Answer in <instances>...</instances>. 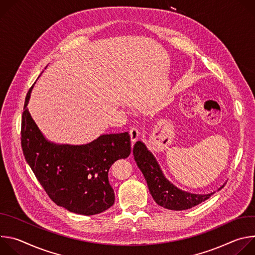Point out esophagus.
Wrapping results in <instances>:
<instances>
[{
    "label": "esophagus",
    "mask_w": 255,
    "mask_h": 255,
    "mask_svg": "<svg viewBox=\"0 0 255 255\" xmlns=\"http://www.w3.org/2000/svg\"><path fill=\"white\" fill-rule=\"evenodd\" d=\"M129 134H130V138L132 142H135L139 136V131L136 127H131L129 130Z\"/></svg>",
    "instance_id": "obj_1"
}]
</instances>
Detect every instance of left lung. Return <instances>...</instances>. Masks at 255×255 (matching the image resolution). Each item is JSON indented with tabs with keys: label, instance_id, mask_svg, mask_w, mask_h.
<instances>
[{
	"label": "left lung",
	"instance_id": "1",
	"mask_svg": "<svg viewBox=\"0 0 255 255\" xmlns=\"http://www.w3.org/2000/svg\"><path fill=\"white\" fill-rule=\"evenodd\" d=\"M133 155L145 180H146L152 198L161 207L175 211L187 210L208 200L214 194L196 195L175 188L164 177L154 156L147 150L146 146L141 141L135 143Z\"/></svg>",
	"mask_w": 255,
	"mask_h": 255
}]
</instances>
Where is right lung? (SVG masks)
I'll list each match as a JSON object with an SVG mask.
<instances>
[{
	"instance_id": "1",
	"label": "right lung",
	"mask_w": 255,
	"mask_h": 255,
	"mask_svg": "<svg viewBox=\"0 0 255 255\" xmlns=\"http://www.w3.org/2000/svg\"><path fill=\"white\" fill-rule=\"evenodd\" d=\"M32 88L25 98L21 146L36 178L48 197L69 212L90 216L112 207L115 194L108 172L117 159L131 153L128 132L101 135L85 145L51 143L27 109Z\"/></svg>"
}]
</instances>
